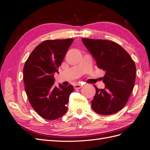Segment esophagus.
Masks as SVG:
<instances>
[{"instance_id": "34e87169", "label": "esophagus", "mask_w": 150, "mask_h": 150, "mask_svg": "<svg viewBox=\"0 0 150 150\" xmlns=\"http://www.w3.org/2000/svg\"><path fill=\"white\" fill-rule=\"evenodd\" d=\"M82 87V85L80 84H75L74 86V88L75 89H80Z\"/></svg>"}]
</instances>
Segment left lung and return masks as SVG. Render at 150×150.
Wrapping results in <instances>:
<instances>
[{"instance_id": "left-lung-1", "label": "left lung", "mask_w": 150, "mask_h": 150, "mask_svg": "<svg viewBox=\"0 0 150 150\" xmlns=\"http://www.w3.org/2000/svg\"><path fill=\"white\" fill-rule=\"evenodd\" d=\"M84 46L97 62L98 68L106 71L104 89L96 90L91 108L98 114L109 115L122 110L134 87L135 62L126 51L112 41L82 39Z\"/></svg>"}]
</instances>
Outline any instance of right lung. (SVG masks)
Segmentation results:
<instances>
[{"label":"right lung","mask_w":150,"mask_h":150,"mask_svg":"<svg viewBox=\"0 0 150 150\" xmlns=\"http://www.w3.org/2000/svg\"><path fill=\"white\" fill-rule=\"evenodd\" d=\"M73 39L47 40L34 49L23 69L25 91L30 103L40 117L55 120L68 110L72 85L54 86V73L58 72Z\"/></svg>","instance_id":"obj_1"}]
</instances>
